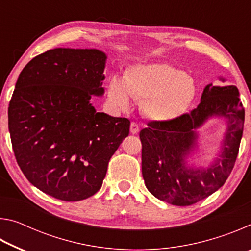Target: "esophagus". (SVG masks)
Masks as SVG:
<instances>
[{"mask_svg":"<svg viewBox=\"0 0 251 251\" xmlns=\"http://www.w3.org/2000/svg\"><path fill=\"white\" fill-rule=\"evenodd\" d=\"M139 131V126H138V124L137 123H131L130 124V133L131 134H137Z\"/></svg>","mask_w":251,"mask_h":251,"instance_id":"obj_1","label":"esophagus"}]
</instances>
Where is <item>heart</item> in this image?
I'll list each match as a JSON object with an SVG mask.
<instances>
[{
  "label": "heart",
  "instance_id": "obj_1",
  "mask_svg": "<svg viewBox=\"0 0 251 251\" xmlns=\"http://www.w3.org/2000/svg\"><path fill=\"white\" fill-rule=\"evenodd\" d=\"M196 94L194 79L167 63H138L128 66L123 80L112 77L107 99L114 107L127 109L130 97L141 100L144 114L151 120L168 122L180 116Z\"/></svg>",
  "mask_w": 251,
  "mask_h": 251
}]
</instances>
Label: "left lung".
I'll return each instance as SVG.
<instances>
[{"instance_id": "left-lung-1", "label": "left lung", "mask_w": 251, "mask_h": 251, "mask_svg": "<svg viewBox=\"0 0 251 251\" xmlns=\"http://www.w3.org/2000/svg\"><path fill=\"white\" fill-rule=\"evenodd\" d=\"M224 80V79H223ZM211 116L227 120L222 154L210 168L189 169L185 157L196 143L194 129ZM245 122V108L235 85H207L201 100L190 113L168 122H151L139 133L142 173L147 189L160 201L189 206L222 187L235 166Z\"/></svg>"}]
</instances>
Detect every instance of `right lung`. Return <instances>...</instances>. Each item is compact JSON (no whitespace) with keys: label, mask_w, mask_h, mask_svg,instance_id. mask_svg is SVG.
I'll return each mask as SVG.
<instances>
[{"label":"right lung","mask_w":251,"mask_h":251,"mask_svg":"<svg viewBox=\"0 0 251 251\" xmlns=\"http://www.w3.org/2000/svg\"><path fill=\"white\" fill-rule=\"evenodd\" d=\"M106 55L95 49H54L21 72L8 106L14 155L28 181L65 201L99 192L108 161L129 134L127 118L97 113Z\"/></svg>","instance_id":"add662e5"}]
</instances>
